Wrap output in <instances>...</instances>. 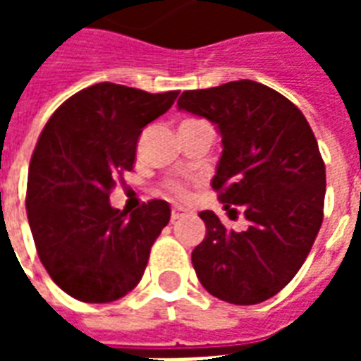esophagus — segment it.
Returning a JSON list of instances; mask_svg holds the SVG:
<instances>
[{
	"label": "esophagus",
	"instance_id": "esophagus-1",
	"mask_svg": "<svg viewBox=\"0 0 361 361\" xmlns=\"http://www.w3.org/2000/svg\"><path fill=\"white\" fill-rule=\"evenodd\" d=\"M183 214H185V212L181 211V209H172V222H176L178 219H181Z\"/></svg>",
	"mask_w": 361,
	"mask_h": 361
}]
</instances>
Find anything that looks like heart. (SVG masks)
Here are the masks:
<instances>
[{
    "label": "heart",
    "instance_id": "heart-1",
    "mask_svg": "<svg viewBox=\"0 0 361 361\" xmlns=\"http://www.w3.org/2000/svg\"><path fill=\"white\" fill-rule=\"evenodd\" d=\"M166 189H168L173 197H185V189H183V185H180V183H173L172 181V183L166 185Z\"/></svg>",
    "mask_w": 361,
    "mask_h": 361
}]
</instances>
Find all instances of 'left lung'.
<instances>
[{
	"mask_svg": "<svg viewBox=\"0 0 361 361\" xmlns=\"http://www.w3.org/2000/svg\"><path fill=\"white\" fill-rule=\"evenodd\" d=\"M178 108L216 126L222 154L211 185L228 214L240 209L247 220L235 232L212 211L199 214L207 235L191 253L197 279L222 302H265L300 271L323 222L315 135L288 98L250 79L185 90Z\"/></svg>",
	"mask_w": 361,
	"mask_h": 361,
	"instance_id": "obj_1",
	"label": "left lung"
}]
</instances>
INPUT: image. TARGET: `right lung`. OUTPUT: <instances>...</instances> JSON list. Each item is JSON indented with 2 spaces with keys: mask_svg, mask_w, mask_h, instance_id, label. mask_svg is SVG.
<instances>
[{
  "mask_svg": "<svg viewBox=\"0 0 361 361\" xmlns=\"http://www.w3.org/2000/svg\"><path fill=\"white\" fill-rule=\"evenodd\" d=\"M178 94L98 82L44 127L28 168V224L44 269L75 300L114 302L142 279L170 204L154 199L127 214L111 209L110 191L133 168L142 129Z\"/></svg>",
  "mask_w": 361,
  "mask_h": 361,
  "instance_id": "1",
  "label": "right lung"
}]
</instances>
